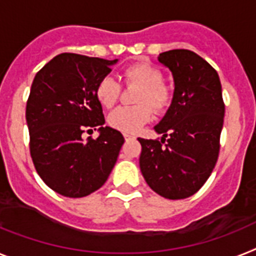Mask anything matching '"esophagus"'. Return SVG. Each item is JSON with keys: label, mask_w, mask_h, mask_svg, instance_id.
<instances>
[{"label": "esophagus", "mask_w": 256, "mask_h": 256, "mask_svg": "<svg viewBox=\"0 0 256 256\" xmlns=\"http://www.w3.org/2000/svg\"><path fill=\"white\" fill-rule=\"evenodd\" d=\"M124 140H132V139L135 138L134 135H130V134H124Z\"/></svg>", "instance_id": "1"}]
</instances>
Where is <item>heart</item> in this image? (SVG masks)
<instances>
[{
	"mask_svg": "<svg viewBox=\"0 0 256 256\" xmlns=\"http://www.w3.org/2000/svg\"><path fill=\"white\" fill-rule=\"evenodd\" d=\"M124 79L128 84H136L142 87L136 98L138 106H120L110 112L108 116V124L116 130L124 134H135L140 130L143 124L152 118L151 109L164 112L172 102V92L162 83V74L154 66L148 64H136L128 68L124 72ZM121 92V86L114 76H104L96 86L95 95L98 102L110 108L117 102ZM146 104H148L146 106Z\"/></svg>",
	"mask_w": 256,
	"mask_h": 256,
	"instance_id": "b5f03b06",
	"label": "heart"
}]
</instances>
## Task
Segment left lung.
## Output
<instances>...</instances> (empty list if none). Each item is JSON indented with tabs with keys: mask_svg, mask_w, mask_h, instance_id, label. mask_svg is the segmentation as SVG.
Wrapping results in <instances>:
<instances>
[{
	"mask_svg": "<svg viewBox=\"0 0 256 256\" xmlns=\"http://www.w3.org/2000/svg\"><path fill=\"white\" fill-rule=\"evenodd\" d=\"M174 80L172 104L154 132L161 140L138 138L146 182L166 199L194 195L211 176L220 150L225 106L218 72L188 49L160 53Z\"/></svg>",
	"mask_w": 256,
	"mask_h": 256,
	"instance_id": "1",
	"label": "left lung"
}]
</instances>
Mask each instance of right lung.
I'll return each instance as SVG.
<instances>
[{"label":"right lung","mask_w":256,"mask_h":256,"mask_svg":"<svg viewBox=\"0 0 256 256\" xmlns=\"http://www.w3.org/2000/svg\"><path fill=\"white\" fill-rule=\"evenodd\" d=\"M118 60L62 53L44 66L32 82L26 120L30 151L46 186L68 198H83L108 180L124 144V136L104 126L96 86ZM98 130V140L81 135Z\"/></svg>","instance_id":"add662e5"}]
</instances>
